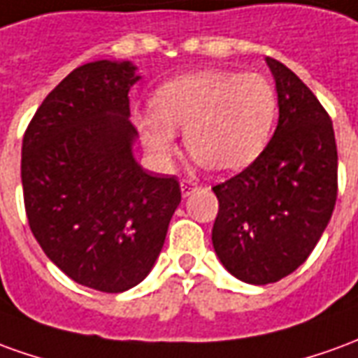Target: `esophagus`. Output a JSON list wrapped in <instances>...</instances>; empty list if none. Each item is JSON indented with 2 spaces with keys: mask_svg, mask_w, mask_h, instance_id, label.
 <instances>
[{
  "mask_svg": "<svg viewBox=\"0 0 358 358\" xmlns=\"http://www.w3.org/2000/svg\"><path fill=\"white\" fill-rule=\"evenodd\" d=\"M196 187H199V185L194 183V181H189V179L181 181V192H183V196H189V194H192V192L196 191Z\"/></svg>",
  "mask_w": 358,
  "mask_h": 358,
  "instance_id": "34e87169",
  "label": "esophagus"
}]
</instances>
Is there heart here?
Instances as JSON below:
<instances>
[{
	"label": "heart",
	"mask_w": 358,
	"mask_h": 358,
	"mask_svg": "<svg viewBox=\"0 0 358 358\" xmlns=\"http://www.w3.org/2000/svg\"><path fill=\"white\" fill-rule=\"evenodd\" d=\"M278 117V94L258 73L199 71L162 85L152 111H138L134 125L144 148L159 164L177 152V131L192 159L212 173L248 166L262 152Z\"/></svg>",
	"instance_id": "1"
}]
</instances>
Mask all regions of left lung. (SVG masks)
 Segmentation results:
<instances>
[{
	"instance_id": "1",
	"label": "left lung",
	"mask_w": 358,
	"mask_h": 358,
	"mask_svg": "<svg viewBox=\"0 0 358 358\" xmlns=\"http://www.w3.org/2000/svg\"><path fill=\"white\" fill-rule=\"evenodd\" d=\"M280 119L272 141L241 173L212 187L220 210L215 255L237 280L266 285L295 272L313 252L337 199V146L328 111L273 57Z\"/></svg>"
}]
</instances>
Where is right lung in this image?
<instances>
[{
	"instance_id": "add662e5",
	"label": "right lung",
	"mask_w": 358,
	"mask_h": 358,
	"mask_svg": "<svg viewBox=\"0 0 358 358\" xmlns=\"http://www.w3.org/2000/svg\"><path fill=\"white\" fill-rule=\"evenodd\" d=\"M129 62H92L45 96L22 138L21 179L32 235L71 280L123 293L150 273L181 202L177 177L133 156Z\"/></svg>"
}]
</instances>
